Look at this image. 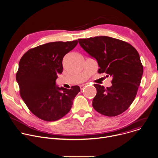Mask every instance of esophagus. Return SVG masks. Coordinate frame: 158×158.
I'll return each instance as SVG.
<instances>
[{
  "mask_svg": "<svg viewBox=\"0 0 158 158\" xmlns=\"http://www.w3.org/2000/svg\"><path fill=\"white\" fill-rule=\"evenodd\" d=\"M86 85H87L86 84H82V85H80L81 90H83V89H84V87H85Z\"/></svg>",
  "mask_w": 158,
  "mask_h": 158,
  "instance_id": "esophagus-1",
  "label": "esophagus"
}]
</instances>
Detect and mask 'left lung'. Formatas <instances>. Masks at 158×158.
I'll return each instance as SVG.
<instances>
[{"label":"left lung","instance_id":"obj_1","mask_svg":"<svg viewBox=\"0 0 158 158\" xmlns=\"http://www.w3.org/2000/svg\"><path fill=\"white\" fill-rule=\"evenodd\" d=\"M78 42L97 61L98 73L113 77L110 87L94 84V108L106 116L123 113L135 100L141 82L143 69L138 52L130 44L108 36L79 39Z\"/></svg>","mask_w":158,"mask_h":158}]
</instances>
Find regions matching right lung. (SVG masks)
Segmentation results:
<instances>
[{"label": "right lung", "instance_id": "right-lung-1", "mask_svg": "<svg viewBox=\"0 0 158 158\" xmlns=\"http://www.w3.org/2000/svg\"><path fill=\"white\" fill-rule=\"evenodd\" d=\"M77 40L53 42L29 50L19 62L16 79L19 94L29 110L45 121H55L71 110L80 92L78 85L71 89L56 85L58 74L63 71L64 56L77 44Z\"/></svg>", "mask_w": 158, "mask_h": 158}]
</instances>
